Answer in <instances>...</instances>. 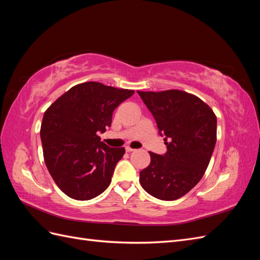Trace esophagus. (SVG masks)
Returning a JSON list of instances; mask_svg holds the SVG:
<instances>
[{"mask_svg": "<svg viewBox=\"0 0 260 260\" xmlns=\"http://www.w3.org/2000/svg\"><path fill=\"white\" fill-rule=\"evenodd\" d=\"M125 151H127L128 153H131V152H133V151H136V149H133V148L130 147V146H125Z\"/></svg>", "mask_w": 260, "mask_h": 260, "instance_id": "1", "label": "esophagus"}]
</instances>
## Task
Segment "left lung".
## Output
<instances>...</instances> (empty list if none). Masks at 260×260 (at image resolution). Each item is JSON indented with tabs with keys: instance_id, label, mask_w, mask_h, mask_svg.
I'll return each mask as SVG.
<instances>
[{
	"instance_id": "1",
	"label": "left lung",
	"mask_w": 260,
	"mask_h": 260,
	"mask_svg": "<svg viewBox=\"0 0 260 260\" xmlns=\"http://www.w3.org/2000/svg\"><path fill=\"white\" fill-rule=\"evenodd\" d=\"M138 93L167 145L164 155L149 152L151 164L140 172V183L156 199L178 200L205 174L216 145L217 117L201 99L184 91Z\"/></svg>"
}]
</instances>
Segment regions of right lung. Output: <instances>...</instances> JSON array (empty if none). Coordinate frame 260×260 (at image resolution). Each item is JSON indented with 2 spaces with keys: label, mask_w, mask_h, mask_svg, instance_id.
I'll use <instances>...</instances> for the list:
<instances>
[{
  "label": "right lung",
  "mask_w": 260,
  "mask_h": 260,
  "mask_svg": "<svg viewBox=\"0 0 260 260\" xmlns=\"http://www.w3.org/2000/svg\"><path fill=\"white\" fill-rule=\"evenodd\" d=\"M135 91L100 82L77 84L46 109L40 136L54 182L69 198L88 201L111 184L123 147H109L98 133L111 127L115 109Z\"/></svg>",
  "instance_id": "add662e5"
}]
</instances>
